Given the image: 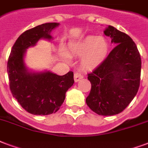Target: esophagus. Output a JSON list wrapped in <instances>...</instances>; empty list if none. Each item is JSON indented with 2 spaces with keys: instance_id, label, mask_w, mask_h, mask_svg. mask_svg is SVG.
<instances>
[{
  "instance_id": "esophagus-1",
  "label": "esophagus",
  "mask_w": 148,
  "mask_h": 148,
  "mask_svg": "<svg viewBox=\"0 0 148 148\" xmlns=\"http://www.w3.org/2000/svg\"><path fill=\"white\" fill-rule=\"evenodd\" d=\"M83 75L81 74L80 73H79V72H75V73H74V80H75V82H78L80 79L83 78Z\"/></svg>"
}]
</instances>
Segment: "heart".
Returning <instances> with one entry per match:
<instances>
[{
    "label": "heart",
    "instance_id": "b5f03b06",
    "mask_svg": "<svg viewBox=\"0 0 148 148\" xmlns=\"http://www.w3.org/2000/svg\"><path fill=\"white\" fill-rule=\"evenodd\" d=\"M108 51V41L102 36H86L83 40L70 44L69 47L70 54L83 56L81 63L86 69H94L99 65L105 59Z\"/></svg>",
    "mask_w": 148,
    "mask_h": 148
}]
</instances>
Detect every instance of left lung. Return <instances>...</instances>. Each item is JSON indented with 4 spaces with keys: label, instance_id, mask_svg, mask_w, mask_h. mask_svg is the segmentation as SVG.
Here are the masks:
<instances>
[{
    "label": "left lung",
    "instance_id": "left-lung-1",
    "mask_svg": "<svg viewBox=\"0 0 148 148\" xmlns=\"http://www.w3.org/2000/svg\"><path fill=\"white\" fill-rule=\"evenodd\" d=\"M116 46L87 79L91 90L86 103L100 115H114L128 106L138 91L141 58L130 36L112 25L104 31Z\"/></svg>",
    "mask_w": 148,
    "mask_h": 148
}]
</instances>
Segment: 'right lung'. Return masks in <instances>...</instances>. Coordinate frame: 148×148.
<instances>
[{
	"label": "right lung",
	"instance_id": "obj_1",
	"mask_svg": "<svg viewBox=\"0 0 148 148\" xmlns=\"http://www.w3.org/2000/svg\"><path fill=\"white\" fill-rule=\"evenodd\" d=\"M58 25L44 23L25 31L16 40L8 58L7 72L10 90L20 105L33 115H51L58 111L66 91L74 83L72 71L64 75L51 72L30 73L23 62L25 50L34 46L40 39L51 40L50 33Z\"/></svg>",
	"mask_w": 148,
	"mask_h": 148
}]
</instances>
